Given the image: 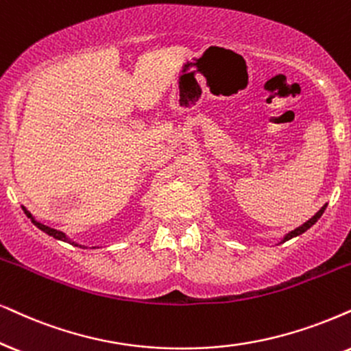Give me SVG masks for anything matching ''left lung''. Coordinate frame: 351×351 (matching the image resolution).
<instances>
[{
	"instance_id": "1",
	"label": "left lung",
	"mask_w": 351,
	"mask_h": 351,
	"mask_svg": "<svg viewBox=\"0 0 351 351\" xmlns=\"http://www.w3.org/2000/svg\"><path fill=\"white\" fill-rule=\"evenodd\" d=\"M326 207H327V204H326V206H322V207H321V210H319L316 215H313V217H311V219H309L308 221H304V223H303V225H301V227H298V228H295V230H293V232H290V233H288V234H285V238H283L280 243H285V241H288V239H291V238L298 237V234H301V233H304V232H306V230H309V228H311V227H313V225H314V223H316V221H317L319 219H321V215L324 214V210H326Z\"/></svg>"
}]
</instances>
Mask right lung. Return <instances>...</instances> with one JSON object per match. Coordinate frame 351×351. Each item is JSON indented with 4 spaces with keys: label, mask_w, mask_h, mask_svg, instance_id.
<instances>
[{
    "label": "right lung",
    "mask_w": 351,
    "mask_h": 351,
    "mask_svg": "<svg viewBox=\"0 0 351 351\" xmlns=\"http://www.w3.org/2000/svg\"><path fill=\"white\" fill-rule=\"evenodd\" d=\"M22 210L25 212V215L29 217L30 220H32V223L35 225V227L37 228H40L42 230L43 233H47V234H50V237H53V238H56V239H60V241H66V243H71V245H74V246H79V247H86V246H82V245H77V243H74V241H71V239L66 237V234L63 233V232H60V230H55V228H51V227H48V225H43V223H40V221H37L32 217V214H30V212L27 210V208H25L24 206H22Z\"/></svg>",
    "instance_id": "obj_1"
}]
</instances>
